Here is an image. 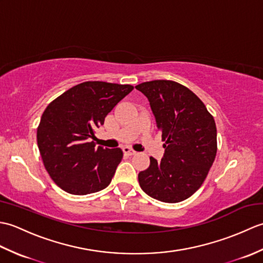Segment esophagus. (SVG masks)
<instances>
[{
    "label": "esophagus",
    "mask_w": 263,
    "mask_h": 263,
    "mask_svg": "<svg viewBox=\"0 0 263 263\" xmlns=\"http://www.w3.org/2000/svg\"><path fill=\"white\" fill-rule=\"evenodd\" d=\"M123 152H124V154H126V155H128V156H133V155H136L137 153L135 152V150L133 149H131L130 147H123Z\"/></svg>",
    "instance_id": "esophagus-1"
}]
</instances>
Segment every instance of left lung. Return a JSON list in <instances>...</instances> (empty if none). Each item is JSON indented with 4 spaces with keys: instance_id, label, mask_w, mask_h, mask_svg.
<instances>
[{
    "instance_id": "8db88e82",
    "label": "left lung",
    "mask_w": 263,
    "mask_h": 263,
    "mask_svg": "<svg viewBox=\"0 0 263 263\" xmlns=\"http://www.w3.org/2000/svg\"><path fill=\"white\" fill-rule=\"evenodd\" d=\"M136 89L149 100L165 153L160 161L139 173L144 193L161 202L176 203L202 185L217 153L214 117L190 89L171 80L140 83Z\"/></svg>"
}]
</instances>
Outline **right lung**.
<instances>
[{
  "label": "right lung",
  "instance_id": "obj_1",
  "mask_svg": "<svg viewBox=\"0 0 263 263\" xmlns=\"http://www.w3.org/2000/svg\"><path fill=\"white\" fill-rule=\"evenodd\" d=\"M133 90L130 85L82 82L49 104L37 128L44 166L65 192L85 195L108 186L123 153L91 141L95 130L117 103Z\"/></svg>",
  "mask_w": 263,
  "mask_h": 263
}]
</instances>
